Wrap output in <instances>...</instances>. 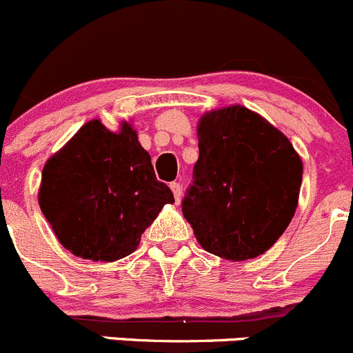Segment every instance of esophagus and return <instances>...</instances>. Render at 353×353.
I'll use <instances>...</instances> for the list:
<instances>
[{"instance_id":"esophagus-1","label":"esophagus","mask_w":353,"mask_h":353,"mask_svg":"<svg viewBox=\"0 0 353 353\" xmlns=\"http://www.w3.org/2000/svg\"><path fill=\"white\" fill-rule=\"evenodd\" d=\"M170 187H172L173 195H175V201L180 202V199H181V185L178 183V181H173V183L170 185Z\"/></svg>"}]
</instances>
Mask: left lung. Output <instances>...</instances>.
<instances>
[{
	"mask_svg": "<svg viewBox=\"0 0 353 353\" xmlns=\"http://www.w3.org/2000/svg\"><path fill=\"white\" fill-rule=\"evenodd\" d=\"M199 159L181 201L202 249L228 261L261 256L290 225L302 159L278 128L240 104L202 114Z\"/></svg>",
	"mask_w": 353,
	"mask_h": 353,
	"instance_id": "obj_1",
	"label": "left lung"
}]
</instances>
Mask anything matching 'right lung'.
I'll return each instance as SVG.
<instances>
[{"mask_svg":"<svg viewBox=\"0 0 353 353\" xmlns=\"http://www.w3.org/2000/svg\"><path fill=\"white\" fill-rule=\"evenodd\" d=\"M173 202L127 121L118 132L87 121L48 159L39 188L41 211L59 243L104 263L130 256L163 205Z\"/></svg>","mask_w":353,"mask_h":353,"instance_id":"obj_1","label":"right lung"}]
</instances>
